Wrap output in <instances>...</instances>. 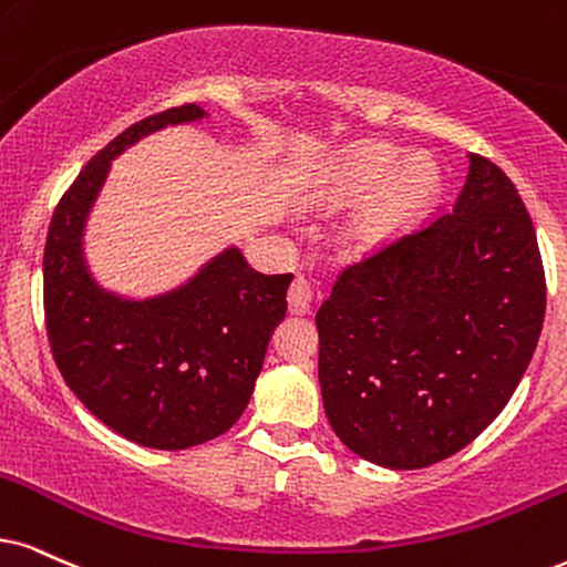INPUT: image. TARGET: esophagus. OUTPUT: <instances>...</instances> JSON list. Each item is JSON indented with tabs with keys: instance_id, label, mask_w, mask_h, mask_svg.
<instances>
[{
	"instance_id": "1",
	"label": "esophagus",
	"mask_w": 567,
	"mask_h": 567,
	"mask_svg": "<svg viewBox=\"0 0 567 567\" xmlns=\"http://www.w3.org/2000/svg\"><path fill=\"white\" fill-rule=\"evenodd\" d=\"M311 300H313V285L311 279L298 275L296 279L290 282L288 288V308L290 313H308V308H311Z\"/></svg>"
}]
</instances>
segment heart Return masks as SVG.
Returning <instances> with one entry per match:
<instances>
[{"label": "heart", "mask_w": 567, "mask_h": 567, "mask_svg": "<svg viewBox=\"0 0 567 567\" xmlns=\"http://www.w3.org/2000/svg\"><path fill=\"white\" fill-rule=\"evenodd\" d=\"M436 190L440 175L429 159H408L390 143H363L337 164L327 196L334 204H353L374 193L350 227L358 250H374L405 233L432 206Z\"/></svg>", "instance_id": "b5f03b06"}]
</instances>
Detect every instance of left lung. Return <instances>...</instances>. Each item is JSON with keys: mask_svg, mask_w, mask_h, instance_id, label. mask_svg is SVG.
I'll list each match as a JSON object with an SVG mask.
<instances>
[{"mask_svg": "<svg viewBox=\"0 0 567 567\" xmlns=\"http://www.w3.org/2000/svg\"><path fill=\"white\" fill-rule=\"evenodd\" d=\"M544 308L526 204L497 164L471 154L453 214L350 264L319 308V384L334 434L384 468L455 455L513 398Z\"/></svg>", "mask_w": 567, "mask_h": 567, "instance_id": "left-lung-1", "label": "left lung"}]
</instances>
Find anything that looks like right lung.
<instances>
[{
  "label": "right lung",
  "instance_id": "1",
  "mask_svg": "<svg viewBox=\"0 0 567 567\" xmlns=\"http://www.w3.org/2000/svg\"><path fill=\"white\" fill-rule=\"evenodd\" d=\"M196 104L148 114L106 143L62 193L44 246V321L56 369L78 400L125 440L196 447L225 434L254 395L292 275H261L225 250L169 296L127 303L85 275L81 230L110 162Z\"/></svg>",
  "mask_w": 567,
  "mask_h": 567
}]
</instances>
